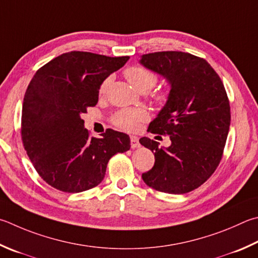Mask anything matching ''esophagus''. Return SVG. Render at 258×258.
Instances as JSON below:
<instances>
[{"mask_svg":"<svg viewBox=\"0 0 258 258\" xmlns=\"http://www.w3.org/2000/svg\"><path fill=\"white\" fill-rule=\"evenodd\" d=\"M130 140H131V148H138L140 145L139 138L135 137V135H131Z\"/></svg>","mask_w":258,"mask_h":258,"instance_id":"obj_1","label":"esophagus"}]
</instances>
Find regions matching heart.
<instances>
[{
    "mask_svg": "<svg viewBox=\"0 0 258 258\" xmlns=\"http://www.w3.org/2000/svg\"><path fill=\"white\" fill-rule=\"evenodd\" d=\"M124 76L127 79V81L132 84V86L138 89L139 91L147 90L156 86L158 81V76L151 70L143 67H131L127 68L124 71ZM110 79L107 78L100 83L99 86V95L104 96L107 88L109 86ZM168 93L166 91H158L154 95V100L158 105H166L168 101ZM148 119V113L144 109L141 108H124L120 109L111 117V123L123 131H127V132H133L140 127V124L142 121Z\"/></svg>",
    "mask_w": 258,
    "mask_h": 258,
    "instance_id": "obj_1",
    "label": "heart"
}]
</instances>
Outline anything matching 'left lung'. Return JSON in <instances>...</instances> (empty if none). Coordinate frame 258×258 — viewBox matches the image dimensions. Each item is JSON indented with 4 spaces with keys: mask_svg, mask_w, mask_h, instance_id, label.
<instances>
[{
    "mask_svg": "<svg viewBox=\"0 0 258 258\" xmlns=\"http://www.w3.org/2000/svg\"><path fill=\"white\" fill-rule=\"evenodd\" d=\"M141 64L171 84L166 106L148 128L169 135L171 144L159 148L154 140L140 139L156 160L142 179L162 193H188L207 181L221 161L231 120L227 91L207 60L189 53L145 54Z\"/></svg>",
    "mask_w": 258,
    "mask_h": 258,
    "instance_id": "left-lung-1",
    "label": "left lung"
}]
</instances>
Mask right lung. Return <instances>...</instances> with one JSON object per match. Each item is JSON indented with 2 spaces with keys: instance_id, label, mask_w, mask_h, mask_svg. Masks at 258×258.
<instances>
[{
  "instance_id": "add662e5",
  "label": "right lung",
  "mask_w": 258,
  "mask_h": 258,
  "mask_svg": "<svg viewBox=\"0 0 258 258\" xmlns=\"http://www.w3.org/2000/svg\"><path fill=\"white\" fill-rule=\"evenodd\" d=\"M128 56L70 51L41 67L23 98L21 139L36 171L54 188L80 193L99 185L109 159L127 151V134L106 130L100 139L83 127L82 114L97 105L99 86Z\"/></svg>"
}]
</instances>
